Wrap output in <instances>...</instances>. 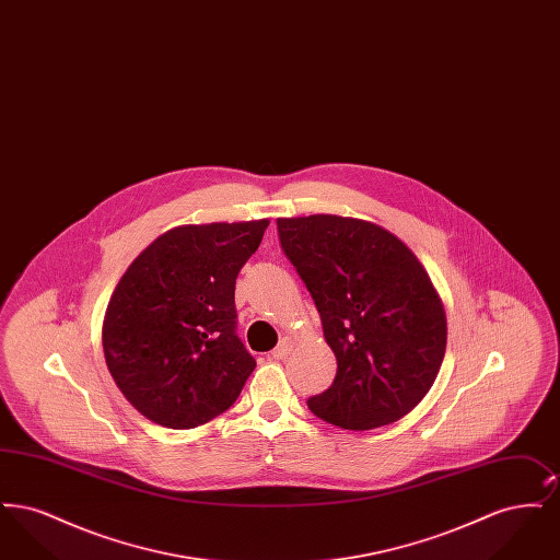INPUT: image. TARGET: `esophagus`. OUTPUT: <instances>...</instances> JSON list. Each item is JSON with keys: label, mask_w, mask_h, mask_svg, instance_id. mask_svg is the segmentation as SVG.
Segmentation results:
<instances>
[{"label": "esophagus", "mask_w": 560, "mask_h": 560, "mask_svg": "<svg viewBox=\"0 0 560 560\" xmlns=\"http://www.w3.org/2000/svg\"><path fill=\"white\" fill-rule=\"evenodd\" d=\"M292 347V338H283V340L277 345V348L270 352V357H272V359H277V361H281V359H285V357L290 354Z\"/></svg>", "instance_id": "obj_1"}]
</instances>
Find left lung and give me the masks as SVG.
Instances as JSON below:
<instances>
[{
  "instance_id": "obj_1",
  "label": "left lung",
  "mask_w": 560,
  "mask_h": 560,
  "mask_svg": "<svg viewBox=\"0 0 560 560\" xmlns=\"http://www.w3.org/2000/svg\"><path fill=\"white\" fill-rule=\"evenodd\" d=\"M279 243L319 311L338 361L308 409L334 427L372 430L427 397L447 345L445 308L413 252L382 226L317 213L279 218Z\"/></svg>"
}]
</instances>
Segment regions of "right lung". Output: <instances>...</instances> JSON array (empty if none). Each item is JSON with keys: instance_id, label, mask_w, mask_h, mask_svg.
<instances>
[{"instance_id": "add662e5", "label": "right lung", "mask_w": 560, "mask_h": 560, "mask_svg": "<svg viewBox=\"0 0 560 560\" xmlns=\"http://www.w3.org/2000/svg\"><path fill=\"white\" fill-rule=\"evenodd\" d=\"M268 220L187 224L153 241L110 295L107 368L124 397L165 428L224 413L256 361L237 336L235 283Z\"/></svg>"}]
</instances>
